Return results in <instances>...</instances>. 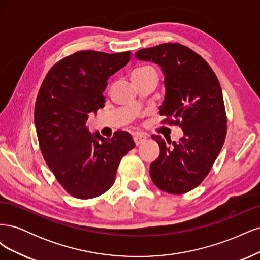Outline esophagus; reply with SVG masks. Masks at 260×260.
I'll return each instance as SVG.
<instances>
[{"mask_svg":"<svg viewBox=\"0 0 260 260\" xmlns=\"http://www.w3.org/2000/svg\"><path fill=\"white\" fill-rule=\"evenodd\" d=\"M133 140H135L136 145H140V144L145 142V141L147 140V137L145 135H143V133H136V135L133 136Z\"/></svg>","mask_w":260,"mask_h":260,"instance_id":"34e87169","label":"esophagus"}]
</instances>
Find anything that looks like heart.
<instances>
[{
	"label": "heart",
	"mask_w": 260,
	"mask_h": 260,
	"mask_svg": "<svg viewBox=\"0 0 260 260\" xmlns=\"http://www.w3.org/2000/svg\"><path fill=\"white\" fill-rule=\"evenodd\" d=\"M148 73H155L156 74V70L153 67H149V66H143V67H139L137 68L135 72L132 73V78L133 77H137V76H142Z\"/></svg>",
	"instance_id": "heart-1"
}]
</instances>
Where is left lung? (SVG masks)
Masks as SVG:
<instances>
[{
  "instance_id": "obj_1",
  "label": "left lung",
  "mask_w": 260,
  "mask_h": 260,
  "mask_svg": "<svg viewBox=\"0 0 260 260\" xmlns=\"http://www.w3.org/2000/svg\"><path fill=\"white\" fill-rule=\"evenodd\" d=\"M140 60L158 64L166 94L159 114L164 122L182 129L179 142L160 136L152 139L160 147L151 164L154 184L170 194H183L206 178L223 146L226 115L221 86L201 55L179 43H164L136 53Z\"/></svg>"
}]
</instances>
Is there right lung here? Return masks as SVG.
<instances>
[{
  "label": "right lung",
  "instance_id": "right-lung-1",
  "mask_svg": "<svg viewBox=\"0 0 260 260\" xmlns=\"http://www.w3.org/2000/svg\"><path fill=\"white\" fill-rule=\"evenodd\" d=\"M130 54L76 52L49 70L39 90V145L58 183L74 198L105 193L115 182L121 158L136 146L129 132L118 130L105 139L98 132L92 136L86 127L89 114L104 107L109 76L128 64Z\"/></svg>",
  "mask_w": 260,
  "mask_h": 260
}]
</instances>
